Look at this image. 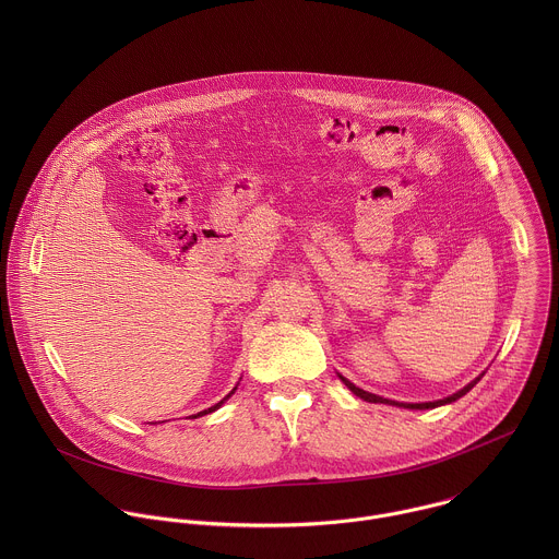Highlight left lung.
<instances>
[{
	"instance_id": "left-lung-1",
	"label": "left lung",
	"mask_w": 559,
	"mask_h": 559,
	"mask_svg": "<svg viewBox=\"0 0 559 559\" xmlns=\"http://www.w3.org/2000/svg\"><path fill=\"white\" fill-rule=\"evenodd\" d=\"M337 377H340V381L355 394V396H359L361 400H366V402H383V404H392V406H402V408H419V411H424V408H437V406H443V404H452V402H456L459 399H463L476 383H478L479 379L484 377V372L476 377L472 383H467L463 390H459L456 394H452V396H448V399L441 400H432V402H399V400H390L383 399V396H377V394H370V392H366V390H361V388H357L355 383H350L346 377H342L340 372H337Z\"/></svg>"
}]
</instances>
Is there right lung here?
I'll return each instance as SVG.
<instances>
[{"instance_id":"add662e5","label":"right lung","mask_w":559,"mask_h":559,"mask_svg":"<svg viewBox=\"0 0 559 559\" xmlns=\"http://www.w3.org/2000/svg\"><path fill=\"white\" fill-rule=\"evenodd\" d=\"M235 392H237V388H235V390H233V392H230L226 399L219 400V402H217V404H213L211 408H204V411H200V413H198V415H193V417H202V415H206V413H213V411H217V408H219V406H222L226 400L230 399Z\"/></svg>"}]
</instances>
